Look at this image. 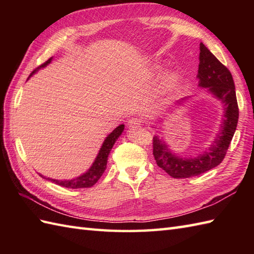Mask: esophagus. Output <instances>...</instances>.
<instances>
[{"label": "esophagus", "instance_id": "obj_1", "mask_svg": "<svg viewBox=\"0 0 254 254\" xmlns=\"http://www.w3.org/2000/svg\"><path fill=\"white\" fill-rule=\"evenodd\" d=\"M142 126V121L137 118H131L127 120V127L131 128H136Z\"/></svg>", "mask_w": 254, "mask_h": 254}]
</instances>
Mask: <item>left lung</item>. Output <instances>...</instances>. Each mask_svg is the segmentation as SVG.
Returning a JSON list of instances; mask_svg holds the SVG:
<instances>
[{"label":"left lung","instance_id":"obj_1","mask_svg":"<svg viewBox=\"0 0 254 254\" xmlns=\"http://www.w3.org/2000/svg\"><path fill=\"white\" fill-rule=\"evenodd\" d=\"M197 78L201 87L208 88L210 93L223 101L225 118L222 130L209 149L205 154L194 158L176 157L161 139L157 136L153 137V155L156 164L176 179L202 175L222 163L234 137L239 119L233 75L202 42L199 44Z\"/></svg>","mask_w":254,"mask_h":254}]
</instances>
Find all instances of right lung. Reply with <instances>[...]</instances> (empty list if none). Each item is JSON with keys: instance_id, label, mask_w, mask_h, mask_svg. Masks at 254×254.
I'll list each match as a JSON object with an SVG mask.
<instances>
[{"instance_id": "obj_1", "label": "right lung", "mask_w": 254, "mask_h": 254, "mask_svg": "<svg viewBox=\"0 0 254 254\" xmlns=\"http://www.w3.org/2000/svg\"><path fill=\"white\" fill-rule=\"evenodd\" d=\"M50 61H51V59H49V60L46 61L45 63H42L41 65H40V67L46 66L48 63H50ZM32 73H34V72H32ZM123 128H124V126H123V124H121V126H119L115 131H113L112 133L109 134V135H108V137L105 139L104 144H102V146H101V148L99 150V154H98V156H97L95 163L93 164V166L90 167V169L87 172H86L85 175L76 178V179L65 180V181L53 180V179H50V178H45L44 176H41V175L40 176L42 178H45V179L55 182V183H57L58 186H61L63 188L82 189V188H90V187H93L95 183L100 179V177L102 176V174H104V171L106 170L108 155H109L111 148L113 147V144H115L116 141H117V138L121 135Z\"/></svg>"}]
</instances>
